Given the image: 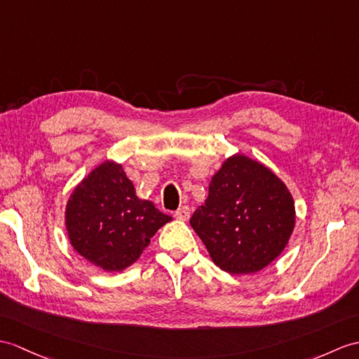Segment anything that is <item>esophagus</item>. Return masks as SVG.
I'll list each match as a JSON object with an SVG mask.
<instances>
[{
	"label": "esophagus",
	"instance_id": "obj_1",
	"mask_svg": "<svg viewBox=\"0 0 359 359\" xmlns=\"http://www.w3.org/2000/svg\"><path fill=\"white\" fill-rule=\"evenodd\" d=\"M189 214H191L189 208H188V206H182V208H179V210H177L176 212H174V217H176L177 220L187 222V220L189 219Z\"/></svg>",
	"mask_w": 359,
	"mask_h": 359
}]
</instances>
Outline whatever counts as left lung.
<instances>
[{
  "mask_svg": "<svg viewBox=\"0 0 359 359\" xmlns=\"http://www.w3.org/2000/svg\"><path fill=\"white\" fill-rule=\"evenodd\" d=\"M189 224L214 264L249 275L285 251L295 228L294 197L268 166L236 153L211 177L210 194Z\"/></svg>",
  "mask_w": 359,
  "mask_h": 359,
  "instance_id": "left-lung-1",
  "label": "left lung"
}]
</instances>
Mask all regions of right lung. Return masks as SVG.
I'll list each match as a JSON object with an SVG mask.
<instances>
[{"mask_svg":"<svg viewBox=\"0 0 359 359\" xmlns=\"http://www.w3.org/2000/svg\"><path fill=\"white\" fill-rule=\"evenodd\" d=\"M67 237L74 251L105 272H122L144 252L170 215L136 196L122 165L107 159L73 189L65 205Z\"/></svg>","mask_w":359,"mask_h":359,"instance_id":"1","label":"right lung"}]
</instances>
